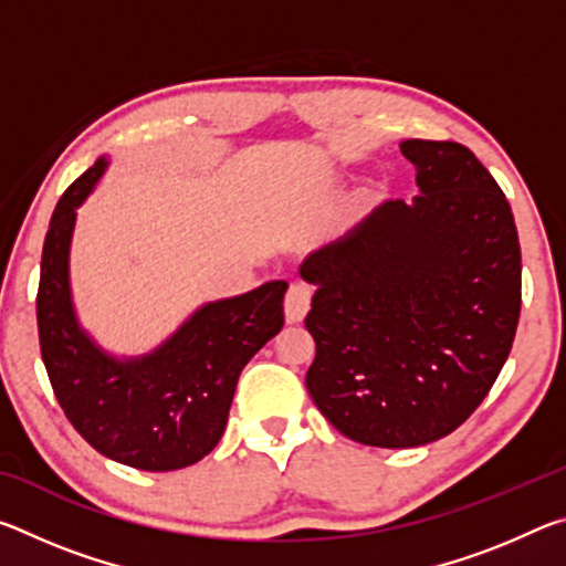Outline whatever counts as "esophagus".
Returning a JSON list of instances; mask_svg holds the SVG:
<instances>
[{
  "mask_svg": "<svg viewBox=\"0 0 566 566\" xmlns=\"http://www.w3.org/2000/svg\"><path fill=\"white\" fill-rule=\"evenodd\" d=\"M312 304V292L306 284H292L284 296V317L290 324H300Z\"/></svg>",
  "mask_w": 566,
  "mask_h": 566,
  "instance_id": "34e87169",
  "label": "esophagus"
}]
</instances>
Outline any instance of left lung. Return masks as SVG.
Returning <instances> with one entry per match:
<instances>
[{"label": "left lung", "mask_w": 566, "mask_h": 566, "mask_svg": "<svg viewBox=\"0 0 566 566\" xmlns=\"http://www.w3.org/2000/svg\"><path fill=\"white\" fill-rule=\"evenodd\" d=\"M417 197L387 199L306 254L317 284L306 389L359 444L421 447L482 405L510 357L522 306L512 207L457 142H399Z\"/></svg>", "instance_id": "1"}]
</instances>
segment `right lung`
<instances>
[{
  "label": "right lung",
  "mask_w": 566,
  "mask_h": 566,
  "mask_svg": "<svg viewBox=\"0 0 566 566\" xmlns=\"http://www.w3.org/2000/svg\"><path fill=\"white\" fill-rule=\"evenodd\" d=\"M109 161H94L52 214L36 294L42 359L66 419L99 454L145 472H175L222 439L239 375L282 329L286 282L199 304L145 354L104 349L76 314L70 260L76 209Z\"/></svg>",
  "instance_id": "obj_1"
}]
</instances>
